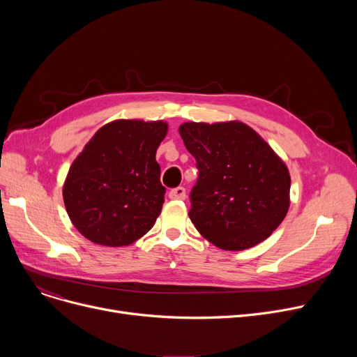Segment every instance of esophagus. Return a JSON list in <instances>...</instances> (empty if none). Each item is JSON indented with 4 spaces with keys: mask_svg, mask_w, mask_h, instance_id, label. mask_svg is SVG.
<instances>
[{
    "mask_svg": "<svg viewBox=\"0 0 357 357\" xmlns=\"http://www.w3.org/2000/svg\"><path fill=\"white\" fill-rule=\"evenodd\" d=\"M169 198L171 199H185L186 198V191L183 186H178V188H174L171 192H169Z\"/></svg>",
    "mask_w": 357,
    "mask_h": 357,
    "instance_id": "esophagus-1",
    "label": "esophagus"
}]
</instances>
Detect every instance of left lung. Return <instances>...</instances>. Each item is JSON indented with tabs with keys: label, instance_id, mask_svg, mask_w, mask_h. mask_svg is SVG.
I'll use <instances>...</instances> for the list:
<instances>
[{
	"label": "left lung",
	"instance_id": "1",
	"mask_svg": "<svg viewBox=\"0 0 357 357\" xmlns=\"http://www.w3.org/2000/svg\"><path fill=\"white\" fill-rule=\"evenodd\" d=\"M197 160L190 218L222 250H246L266 240L289 210L288 166L259 133L237 120L179 126Z\"/></svg>",
	"mask_w": 357,
	"mask_h": 357
}]
</instances>
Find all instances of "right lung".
Returning <instances> with one entry per match:
<instances>
[{
    "label": "right lung",
    "instance_id": "add662e5",
    "mask_svg": "<svg viewBox=\"0 0 357 357\" xmlns=\"http://www.w3.org/2000/svg\"><path fill=\"white\" fill-rule=\"evenodd\" d=\"M167 128L163 120L109 121L75 158L62 194L72 224L85 238L123 248L153 227L166 192L156 150Z\"/></svg>",
    "mask_w": 357,
    "mask_h": 357
}]
</instances>
